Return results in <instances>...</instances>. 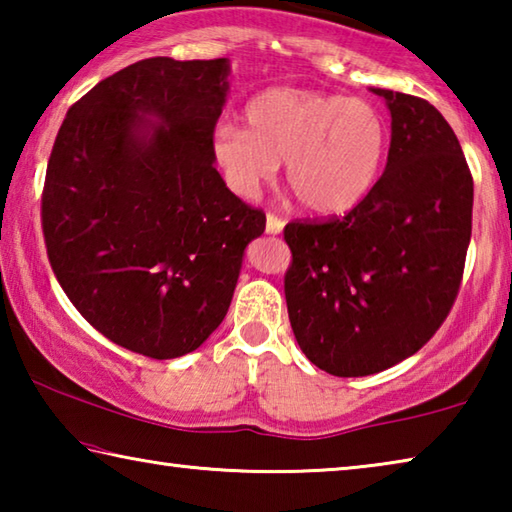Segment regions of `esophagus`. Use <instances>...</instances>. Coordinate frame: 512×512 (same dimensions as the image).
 Returning <instances> with one entry per match:
<instances>
[{
  "mask_svg": "<svg viewBox=\"0 0 512 512\" xmlns=\"http://www.w3.org/2000/svg\"><path fill=\"white\" fill-rule=\"evenodd\" d=\"M284 230V221L277 219L275 214H266V232L268 235H280Z\"/></svg>",
  "mask_w": 512,
  "mask_h": 512,
  "instance_id": "obj_1",
  "label": "esophagus"
}]
</instances>
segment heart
<instances>
[{"instance_id": "b5f03b06", "label": "heart", "mask_w": 512, "mask_h": 512, "mask_svg": "<svg viewBox=\"0 0 512 512\" xmlns=\"http://www.w3.org/2000/svg\"><path fill=\"white\" fill-rule=\"evenodd\" d=\"M246 128L216 126L214 160L225 183L253 198L275 178L287 183L309 212L341 214L375 187L388 149V124L366 99L305 88L259 92L244 110Z\"/></svg>"}]
</instances>
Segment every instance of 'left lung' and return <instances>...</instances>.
<instances>
[{
	"mask_svg": "<svg viewBox=\"0 0 512 512\" xmlns=\"http://www.w3.org/2000/svg\"><path fill=\"white\" fill-rule=\"evenodd\" d=\"M391 110L386 171L341 219L284 228L291 329L336 377L375 375L418 352L461 287L474 183L452 126L429 101L372 88Z\"/></svg>",
	"mask_w": 512,
	"mask_h": 512,
	"instance_id": "8db88e82",
	"label": "left lung"
}]
</instances>
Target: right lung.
<instances>
[{
    "instance_id": "obj_1",
    "label": "right lung",
    "mask_w": 512,
    "mask_h": 512,
    "mask_svg": "<svg viewBox=\"0 0 512 512\" xmlns=\"http://www.w3.org/2000/svg\"><path fill=\"white\" fill-rule=\"evenodd\" d=\"M230 60L146 58L67 110L42 232L81 316L121 348L176 359L207 341L266 216L225 187L214 126Z\"/></svg>"
}]
</instances>
